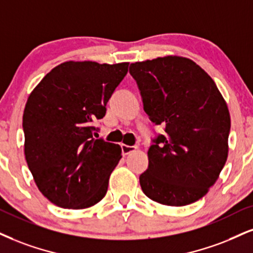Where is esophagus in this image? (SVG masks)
Returning a JSON list of instances; mask_svg holds the SVG:
<instances>
[{"label": "esophagus", "instance_id": "34e87169", "mask_svg": "<svg viewBox=\"0 0 253 253\" xmlns=\"http://www.w3.org/2000/svg\"><path fill=\"white\" fill-rule=\"evenodd\" d=\"M121 148H122V154H123V156H126V155L131 154V152L135 151L137 149V146H129L126 144H122Z\"/></svg>", "mask_w": 253, "mask_h": 253}]
</instances>
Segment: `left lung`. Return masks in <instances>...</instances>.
<instances>
[{"instance_id":"1","label":"left lung","mask_w":253,"mask_h":253,"mask_svg":"<svg viewBox=\"0 0 253 253\" xmlns=\"http://www.w3.org/2000/svg\"><path fill=\"white\" fill-rule=\"evenodd\" d=\"M144 111L165 126L149 148V167L139 176L143 192L169 207L207 195L229 152L230 112L216 83L190 58L165 56L135 62Z\"/></svg>"}]
</instances>
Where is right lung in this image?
Listing matches in <instances>:
<instances>
[{"label": "right lung", "mask_w": 253, "mask_h": 253, "mask_svg": "<svg viewBox=\"0 0 253 253\" xmlns=\"http://www.w3.org/2000/svg\"><path fill=\"white\" fill-rule=\"evenodd\" d=\"M129 63L69 61L43 77L23 112L24 155L37 188L52 204L81 210L97 204L122 158L121 146L95 139L92 122Z\"/></svg>", "instance_id": "obj_1"}]
</instances>
